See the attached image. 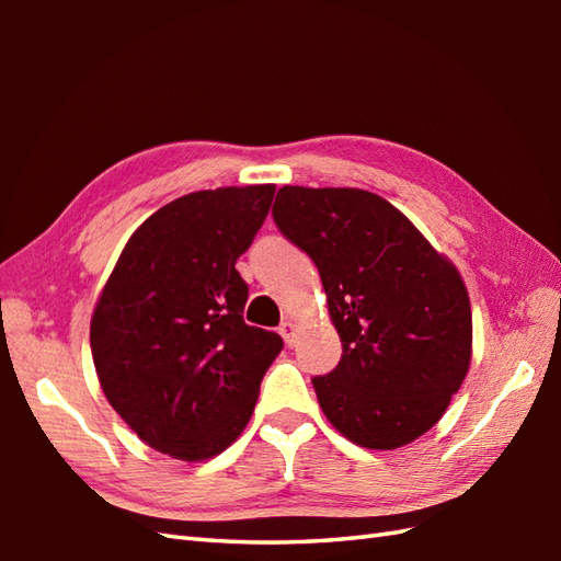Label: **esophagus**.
<instances>
[{
    "label": "esophagus",
    "instance_id": "obj_1",
    "mask_svg": "<svg viewBox=\"0 0 561 561\" xmlns=\"http://www.w3.org/2000/svg\"><path fill=\"white\" fill-rule=\"evenodd\" d=\"M279 335L284 337V342L289 344V347H294L296 337H299V335H296V323H291V320H287V323H282L279 325Z\"/></svg>",
    "mask_w": 561,
    "mask_h": 561
}]
</instances>
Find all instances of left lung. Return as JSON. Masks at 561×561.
Returning <instances> with one entry per match:
<instances>
[{
  "mask_svg": "<svg viewBox=\"0 0 561 561\" xmlns=\"http://www.w3.org/2000/svg\"><path fill=\"white\" fill-rule=\"evenodd\" d=\"M274 224L311 255L342 359L313 388L352 444H412L448 410L472 359L470 296L456 265L388 199L359 187H279Z\"/></svg>",
  "mask_w": 561,
  "mask_h": 561,
  "instance_id": "1",
  "label": "left lung"
}]
</instances>
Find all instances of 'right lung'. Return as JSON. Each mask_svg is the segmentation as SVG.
<instances>
[{
  "label": "right lung",
  "mask_w": 561,
  "mask_h": 561,
  "mask_svg": "<svg viewBox=\"0 0 561 561\" xmlns=\"http://www.w3.org/2000/svg\"><path fill=\"white\" fill-rule=\"evenodd\" d=\"M274 185L199 190L129 236L91 318L103 396L159 453L197 462L241 436L284 342L245 325L236 260L253 243Z\"/></svg>",
  "instance_id": "right-lung-1"
}]
</instances>
